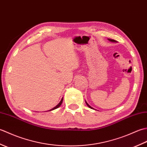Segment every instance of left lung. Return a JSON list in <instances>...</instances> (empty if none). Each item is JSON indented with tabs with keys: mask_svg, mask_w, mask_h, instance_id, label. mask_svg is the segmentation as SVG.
<instances>
[{
	"mask_svg": "<svg viewBox=\"0 0 147 147\" xmlns=\"http://www.w3.org/2000/svg\"><path fill=\"white\" fill-rule=\"evenodd\" d=\"M108 40H109V41H110V42H117V41H115V40H112V39H109V38H108ZM85 102H86V105H88V107H90V109H93V107H91V106H90L88 104V103H87L86 102V100H85Z\"/></svg>",
	"mask_w": 147,
	"mask_h": 147,
	"instance_id": "obj_1",
	"label": "left lung"
}]
</instances>
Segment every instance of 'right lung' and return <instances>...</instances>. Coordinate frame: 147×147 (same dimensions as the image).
<instances>
[{
    "label": "right lung",
    "mask_w": 147,
    "mask_h": 147,
    "mask_svg": "<svg viewBox=\"0 0 147 147\" xmlns=\"http://www.w3.org/2000/svg\"><path fill=\"white\" fill-rule=\"evenodd\" d=\"M62 100H63V97H62V99H61V102H59V104L57 105H56L55 106V107H54V108H53V109H51V110H49V111H53V110H54V109H57L58 107H60V106H61V105L62 104Z\"/></svg>",
    "instance_id": "add662e5"
}]
</instances>
